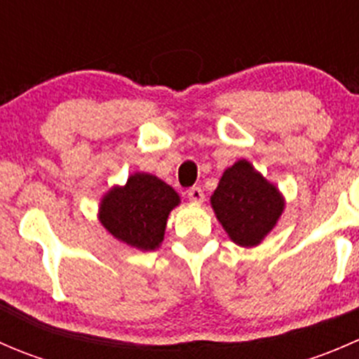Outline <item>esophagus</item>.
<instances>
[{"mask_svg":"<svg viewBox=\"0 0 359 359\" xmlns=\"http://www.w3.org/2000/svg\"><path fill=\"white\" fill-rule=\"evenodd\" d=\"M187 198L194 203H203V200H205V194H203L201 187H191V189L187 191Z\"/></svg>","mask_w":359,"mask_h":359,"instance_id":"obj_1","label":"esophagus"}]
</instances>
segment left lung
I'll return each instance as SVG.
<instances>
[{
    "label": "left lung",
    "mask_w": 359,
    "mask_h": 359,
    "mask_svg": "<svg viewBox=\"0 0 359 359\" xmlns=\"http://www.w3.org/2000/svg\"><path fill=\"white\" fill-rule=\"evenodd\" d=\"M210 205L229 240L238 247H259L276 227L285 196L248 159L224 170Z\"/></svg>",
    "instance_id": "obj_1"
}]
</instances>
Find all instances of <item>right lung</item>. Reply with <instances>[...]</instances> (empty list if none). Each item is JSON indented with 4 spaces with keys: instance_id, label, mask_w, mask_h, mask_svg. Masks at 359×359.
Wrapping results in <instances>:
<instances>
[{
    "instance_id": "1",
    "label": "right lung",
    "mask_w": 359,
    "mask_h": 359,
    "mask_svg": "<svg viewBox=\"0 0 359 359\" xmlns=\"http://www.w3.org/2000/svg\"><path fill=\"white\" fill-rule=\"evenodd\" d=\"M180 205L172 186L153 173L135 172L125 186H112L99 205V220L107 233L140 252L161 247L170 212Z\"/></svg>"
}]
</instances>
